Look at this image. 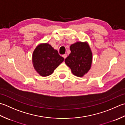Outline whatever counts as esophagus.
I'll list each match as a JSON object with an SVG mask.
<instances>
[{
	"mask_svg": "<svg viewBox=\"0 0 125 125\" xmlns=\"http://www.w3.org/2000/svg\"><path fill=\"white\" fill-rule=\"evenodd\" d=\"M62 57H63V58H64V59H66V57H67V55L66 54H63V55H62Z\"/></svg>",
	"mask_w": 125,
	"mask_h": 125,
	"instance_id": "34e87169",
	"label": "esophagus"
}]
</instances>
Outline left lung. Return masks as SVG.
Segmentation results:
<instances>
[{
	"label": "left lung",
	"instance_id": "1",
	"mask_svg": "<svg viewBox=\"0 0 125 125\" xmlns=\"http://www.w3.org/2000/svg\"><path fill=\"white\" fill-rule=\"evenodd\" d=\"M71 53L65 62L71 72L78 77H83L91 69L92 52L87 42H78L70 46Z\"/></svg>",
	"mask_w": 125,
	"mask_h": 125
}]
</instances>
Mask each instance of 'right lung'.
<instances>
[{
    "mask_svg": "<svg viewBox=\"0 0 125 125\" xmlns=\"http://www.w3.org/2000/svg\"><path fill=\"white\" fill-rule=\"evenodd\" d=\"M64 58L61 57L58 51L48 43L38 45L32 54V63L36 72L42 77L52 74Z\"/></svg>",
    "mask_w": 125,
    "mask_h": 125,
    "instance_id": "1",
    "label": "right lung"
}]
</instances>
